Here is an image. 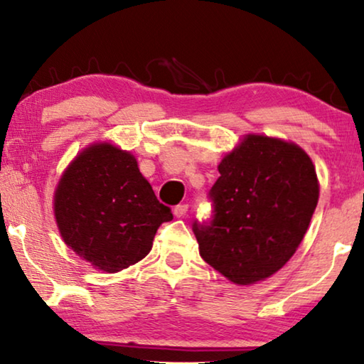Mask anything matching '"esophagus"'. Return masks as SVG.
<instances>
[{
    "mask_svg": "<svg viewBox=\"0 0 364 364\" xmlns=\"http://www.w3.org/2000/svg\"><path fill=\"white\" fill-rule=\"evenodd\" d=\"M187 210H188L187 203H181V205L173 207V215H176L177 218H182V217L187 215Z\"/></svg>",
    "mask_w": 364,
    "mask_h": 364,
    "instance_id": "1",
    "label": "esophagus"
}]
</instances>
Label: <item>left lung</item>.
Returning a JSON list of instances; mask_svg holds the SVG:
<instances>
[{"label":"left lung","instance_id":"8db88e82","mask_svg":"<svg viewBox=\"0 0 364 364\" xmlns=\"http://www.w3.org/2000/svg\"><path fill=\"white\" fill-rule=\"evenodd\" d=\"M212 215L192 230L200 257L237 285L265 280L293 257L318 203L311 159L295 144L247 136L218 166Z\"/></svg>","mask_w":364,"mask_h":364}]
</instances>
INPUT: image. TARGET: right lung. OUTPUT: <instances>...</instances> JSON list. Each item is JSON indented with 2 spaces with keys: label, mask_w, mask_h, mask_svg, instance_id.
<instances>
[{
  "label": "right lung",
  "mask_w": 364,
  "mask_h": 364,
  "mask_svg": "<svg viewBox=\"0 0 364 364\" xmlns=\"http://www.w3.org/2000/svg\"><path fill=\"white\" fill-rule=\"evenodd\" d=\"M54 215L66 245L107 273L142 260L157 228L173 218L134 156L111 144L74 159L54 193Z\"/></svg>",
  "instance_id": "1"
}]
</instances>
